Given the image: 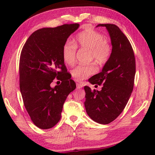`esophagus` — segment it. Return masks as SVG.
Here are the masks:
<instances>
[{"mask_svg":"<svg viewBox=\"0 0 155 155\" xmlns=\"http://www.w3.org/2000/svg\"><path fill=\"white\" fill-rule=\"evenodd\" d=\"M76 85H77V88H82V87H83V84L78 83H77V84H76Z\"/></svg>","mask_w":155,"mask_h":155,"instance_id":"34e87169","label":"esophagus"}]
</instances>
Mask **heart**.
<instances>
[{
  "label": "heart",
  "instance_id": "obj_1",
  "mask_svg": "<svg viewBox=\"0 0 155 155\" xmlns=\"http://www.w3.org/2000/svg\"><path fill=\"white\" fill-rule=\"evenodd\" d=\"M89 51L91 61L94 60L99 64H105L112 54V47L104 36L94 30H87L80 32L76 37L75 43L67 41L64 42L62 50L63 61L70 66L76 62L77 47ZM97 71L94 63L79 65L71 71L72 78L77 81H82Z\"/></svg>",
  "mask_w": 155,
  "mask_h": 155
}]
</instances>
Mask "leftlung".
Returning <instances> with one entry per match:
<instances>
[{
  "instance_id": "8db88e82",
  "label": "left lung",
  "mask_w": 155,
  "mask_h": 155,
  "mask_svg": "<svg viewBox=\"0 0 155 155\" xmlns=\"http://www.w3.org/2000/svg\"><path fill=\"white\" fill-rule=\"evenodd\" d=\"M97 27H106L113 49L102 72L88 79L91 84L102 85V90L84 87V106L94 121L107 124L119 116L129 100L134 87L136 61L129 41L117 25L98 24Z\"/></svg>"
}]
</instances>
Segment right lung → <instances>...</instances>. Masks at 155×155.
Masks as SVG:
<instances>
[{
  "label": "right lung",
  "mask_w": 155,
  "mask_h": 155,
  "mask_svg": "<svg viewBox=\"0 0 155 155\" xmlns=\"http://www.w3.org/2000/svg\"><path fill=\"white\" fill-rule=\"evenodd\" d=\"M79 24H64L35 31L26 41L19 61V85L23 103L37 127L48 129L61 118L62 107L76 84L62 58L64 42ZM61 81L54 88L50 84Z\"/></svg>",
  "instance_id": "add662e5"
}]
</instances>
